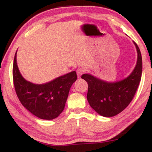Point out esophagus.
<instances>
[{
	"label": "esophagus",
	"instance_id": "34e87169",
	"mask_svg": "<svg viewBox=\"0 0 152 152\" xmlns=\"http://www.w3.org/2000/svg\"><path fill=\"white\" fill-rule=\"evenodd\" d=\"M83 73H84V69H82V68H78V69H76V74H77L78 77H80Z\"/></svg>",
	"mask_w": 152,
	"mask_h": 152
}]
</instances>
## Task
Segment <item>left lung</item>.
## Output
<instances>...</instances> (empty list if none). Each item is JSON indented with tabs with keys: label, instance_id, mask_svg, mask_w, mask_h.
Masks as SVG:
<instances>
[{
	"label": "left lung",
	"instance_id": "1",
	"mask_svg": "<svg viewBox=\"0 0 152 152\" xmlns=\"http://www.w3.org/2000/svg\"><path fill=\"white\" fill-rule=\"evenodd\" d=\"M134 43L137 50V63L127 78L109 83L90 74L81 76V78L88 83V104L101 116L111 117L119 114L128 106L135 95L142 78V58L139 46Z\"/></svg>",
	"mask_w": 152,
	"mask_h": 152
}]
</instances>
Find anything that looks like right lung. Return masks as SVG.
Listing matches in <instances>:
<instances>
[{"mask_svg":"<svg viewBox=\"0 0 152 152\" xmlns=\"http://www.w3.org/2000/svg\"><path fill=\"white\" fill-rule=\"evenodd\" d=\"M13 78L15 93L22 105L34 116L50 120L58 117L64 111L69 90L77 79V75L76 71H71L45 84H34L20 74L15 53Z\"/></svg>","mask_w":152,"mask_h":152,"instance_id":"right-lung-1","label":"right lung"}]
</instances>
